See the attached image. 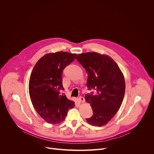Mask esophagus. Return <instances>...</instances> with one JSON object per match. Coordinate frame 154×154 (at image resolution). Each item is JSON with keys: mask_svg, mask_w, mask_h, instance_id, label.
I'll list each match as a JSON object with an SVG mask.
<instances>
[{"mask_svg": "<svg viewBox=\"0 0 154 154\" xmlns=\"http://www.w3.org/2000/svg\"><path fill=\"white\" fill-rule=\"evenodd\" d=\"M79 100H80V102H85V98H84L83 97H82V96H80L79 98Z\"/></svg>", "mask_w": 154, "mask_h": 154, "instance_id": "34e87169", "label": "esophagus"}]
</instances>
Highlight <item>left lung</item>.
I'll return each instance as SVG.
<instances>
[{"label": "left lung", "instance_id": "1", "mask_svg": "<svg viewBox=\"0 0 154 154\" xmlns=\"http://www.w3.org/2000/svg\"><path fill=\"white\" fill-rule=\"evenodd\" d=\"M77 60L88 74L87 87L94 90L85 95L86 101L93 109V115L86 121L95 126L107 124L116 114L122 104L125 80L116 62L107 55L96 52L79 54Z\"/></svg>", "mask_w": 154, "mask_h": 154}]
</instances>
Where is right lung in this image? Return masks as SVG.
<instances>
[{
    "instance_id": "right-lung-1",
    "label": "right lung",
    "mask_w": 154,
    "mask_h": 154,
    "mask_svg": "<svg viewBox=\"0 0 154 154\" xmlns=\"http://www.w3.org/2000/svg\"><path fill=\"white\" fill-rule=\"evenodd\" d=\"M76 54L66 52L48 54L40 58L32 71L29 94L32 104L40 116L49 124L63 121L74 102L61 90L64 69L75 58Z\"/></svg>"
}]
</instances>
